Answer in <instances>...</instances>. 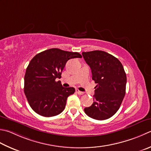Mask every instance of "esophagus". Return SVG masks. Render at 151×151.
Returning a JSON list of instances; mask_svg holds the SVG:
<instances>
[{
  "instance_id": "34e87169",
  "label": "esophagus",
  "mask_w": 151,
  "mask_h": 151,
  "mask_svg": "<svg viewBox=\"0 0 151 151\" xmlns=\"http://www.w3.org/2000/svg\"><path fill=\"white\" fill-rule=\"evenodd\" d=\"M76 92L77 93L78 95H83V94H84V92H82V91H81L78 90H76Z\"/></svg>"
}]
</instances>
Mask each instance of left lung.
Masks as SVG:
<instances>
[{"mask_svg":"<svg viewBox=\"0 0 151 151\" xmlns=\"http://www.w3.org/2000/svg\"><path fill=\"white\" fill-rule=\"evenodd\" d=\"M82 54L97 84L93 103L84 109L85 113L96 120L108 119L119 110L125 96L127 79L124 69L120 61L107 52L95 50Z\"/></svg>","mask_w":151,"mask_h":151,"instance_id":"obj_1","label":"left lung"}]
</instances>
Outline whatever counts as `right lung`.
Wrapping results in <instances>:
<instances>
[{
    "label": "right lung",
    "instance_id": "1",
    "mask_svg": "<svg viewBox=\"0 0 151 151\" xmlns=\"http://www.w3.org/2000/svg\"><path fill=\"white\" fill-rule=\"evenodd\" d=\"M81 58L78 52L58 48L46 50L37 54L27 67L24 93L35 113L45 117L60 114L65 107L67 99L75 91L73 87L62 86L61 72L70 59Z\"/></svg>",
    "mask_w": 151,
    "mask_h": 151
}]
</instances>
